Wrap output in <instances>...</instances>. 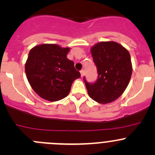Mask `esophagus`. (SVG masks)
Masks as SVG:
<instances>
[{
	"label": "esophagus",
	"mask_w": 155,
	"mask_h": 155,
	"mask_svg": "<svg viewBox=\"0 0 155 155\" xmlns=\"http://www.w3.org/2000/svg\"><path fill=\"white\" fill-rule=\"evenodd\" d=\"M80 74H81V77H83V76H84V70H81Z\"/></svg>",
	"instance_id": "34e87169"
}]
</instances>
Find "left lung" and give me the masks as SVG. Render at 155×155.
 <instances>
[{"label":"left lung","instance_id":"left-lung-1","mask_svg":"<svg viewBox=\"0 0 155 155\" xmlns=\"http://www.w3.org/2000/svg\"><path fill=\"white\" fill-rule=\"evenodd\" d=\"M98 73L97 80L90 84L85 80L89 97L106 104L118 99L125 91L132 75L129 51L113 41L100 42L91 48Z\"/></svg>","mask_w":155,"mask_h":155}]
</instances>
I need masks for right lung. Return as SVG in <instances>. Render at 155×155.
<instances>
[{
    "instance_id": "obj_1",
    "label": "right lung",
    "mask_w": 155,
    "mask_h": 155,
    "mask_svg": "<svg viewBox=\"0 0 155 155\" xmlns=\"http://www.w3.org/2000/svg\"><path fill=\"white\" fill-rule=\"evenodd\" d=\"M70 48L41 44L29 51L25 73L33 90L43 99L54 102L66 97L72 83L81 76L67 58Z\"/></svg>"
}]
</instances>
